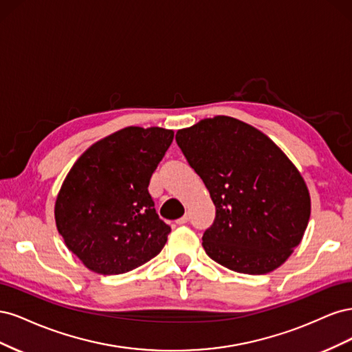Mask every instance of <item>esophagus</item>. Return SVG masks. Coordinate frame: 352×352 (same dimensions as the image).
Returning <instances> with one entry per match:
<instances>
[{
  "instance_id": "34e87169",
  "label": "esophagus",
  "mask_w": 352,
  "mask_h": 352,
  "mask_svg": "<svg viewBox=\"0 0 352 352\" xmlns=\"http://www.w3.org/2000/svg\"><path fill=\"white\" fill-rule=\"evenodd\" d=\"M188 220H189V217L184 216V217H180L176 223H177V225H185V223H188Z\"/></svg>"
}]
</instances>
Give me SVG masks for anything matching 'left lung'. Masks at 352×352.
I'll list each match as a JSON object with an SVG mask.
<instances>
[{"instance_id": "obj_1", "label": "left lung", "mask_w": 352, "mask_h": 352, "mask_svg": "<svg viewBox=\"0 0 352 352\" xmlns=\"http://www.w3.org/2000/svg\"><path fill=\"white\" fill-rule=\"evenodd\" d=\"M176 142L216 206L204 232L210 258L245 274H265L300 245L311 212L305 180L267 135L229 116L180 129Z\"/></svg>"}]
</instances>
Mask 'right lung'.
Instances as JSON below:
<instances>
[{"instance_id": "1", "label": "right lung", "mask_w": 352, "mask_h": 352, "mask_svg": "<svg viewBox=\"0 0 352 352\" xmlns=\"http://www.w3.org/2000/svg\"><path fill=\"white\" fill-rule=\"evenodd\" d=\"M173 135L124 127L92 144L70 168L56 199V225L91 272L122 274L163 250L170 226L155 212L148 185Z\"/></svg>"}]
</instances>
